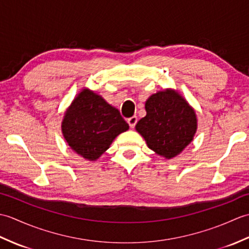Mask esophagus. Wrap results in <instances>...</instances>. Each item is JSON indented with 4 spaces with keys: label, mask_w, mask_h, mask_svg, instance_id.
<instances>
[{
    "label": "esophagus",
    "mask_w": 249,
    "mask_h": 249,
    "mask_svg": "<svg viewBox=\"0 0 249 249\" xmlns=\"http://www.w3.org/2000/svg\"><path fill=\"white\" fill-rule=\"evenodd\" d=\"M137 121H138V119H137L136 115H134V116H131V118L127 119V123L129 124V126H130L131 128H134L135 126H136V124H137Z\"/></svg>",
    "instance_id": "34e87169"
}]
</instances>
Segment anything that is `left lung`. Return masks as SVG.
I'll list each match as a JSON object with an SVG mask.
<instances>
[{
	"instance_id": "obj_1",
	"label": "left lung",
	"mask_w": 249,
	"mask_h": 249,
	"mask_svg": "<svg viewBox=\"0 0 249 249\" xmlns=\"http://www.w3.org/2000/svg\"><path fill=\"white\" fill-rule=\"evenodd\" d=\"M145 110L146 115L136 129L158 155L172 158L193 140L197 129L196 113L178 93L167 89L153 94L146 100Z\"/></svg>"
}]
</instances>
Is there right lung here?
Listing matches in <instances>:
<instances>
[{"instance_id":"obj_1","label":"right lung","mask_w":249,"mask_h":249,"mask_svg":"<svg viewBox=\"0 0 249 249\" xmlns=\"http://www.w3.org/2000/svg\"><path fill=\"white\" fill-rule=\"evenodd\" d=\"M128 127L118 109L89 89L73 99L62 122L68 145L89 160H97L115 137Z\"/></svg>"}]
</instances>
